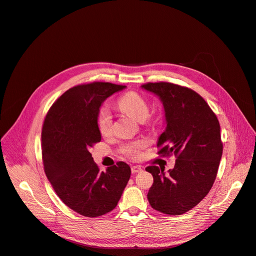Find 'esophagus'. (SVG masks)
<instances>
[{
	"mask_svg": "<svg viewBox=\"0 0 256 256\" xmlns=\"http://www.w3.org/2000/svg\"><path fill=\"white\" fill-rule=\"evenodd\" d=\"M131 171H132V173H138V172L142 171V167L138 166V165L132 166V167H131Z\"/></svg>",
	"mask_w": 256,
	"mask_h": 256,
	"instance_id": "1",
	"label": "esophagus"
}]
</instances>
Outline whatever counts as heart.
<instances>
[{
	"instance_id": "b5f03b06",
	"label": "heart",
	"mask_w": 256,
	"mask_h": 256,
	"mask_svg": "<svg viewBox=\"0 0 256 256\" xmlns=\"http://www.w3.org/2000/svg\"><path fill=\"white\" fill-rule=\"evenodd\" d=\"M118 107L125 114H129L138 122H142L149 116V105L144 96H142L134 91H129L120 96L118 100ZM98 130L103 136H108L112 132V116L106 107L98 109L96 114ZM147 145L144 140H138L128 142L122 147V152L130 158H136L140 154V151Z\"/></svg>"
}]
</instances>
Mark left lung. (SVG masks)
<instances>
[{
    "label": "left lung",
    "instance_id": "left-lung-1",
    "mask_svg": "<svg viewBox=\"0 0 256 256\" xmlns=\"http://www.w3.org/2000/svg\"><path fill=\"white\" fill-rule=\"evenodd\" d=\"M142 87L160 96L167 126L158 142V154L174 156V168L148 166L153 184L147 198L151 207L168 216H180L205 198L216 178L222 154L220 122L196 91L169 82Z\"/></svg>",
    "mask_w": 256,
    "mask_h": 256
}]
</instances>
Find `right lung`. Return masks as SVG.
Instances as JSON below:
<instances>
[{
    "mask_svg": "<svg viewBox=\"0 0 256 256\" xmlns=\"http://www.w3.org/2000/svg\"><path fill=\"white\" fill-rule=\"evenodd\" d=\"M125 87L105 82L74 86L54 102L43 122L45 174L60 200L83 216L114 210L130 178L126 162L100 172L89 152L100 142L96 114L102 103Z\"/></svg>",
    "mask_w": 256,
    "mask_h": 256,
    "instance_id": "right-lung-1",
    "label": "right lung"
}]
</instances>
